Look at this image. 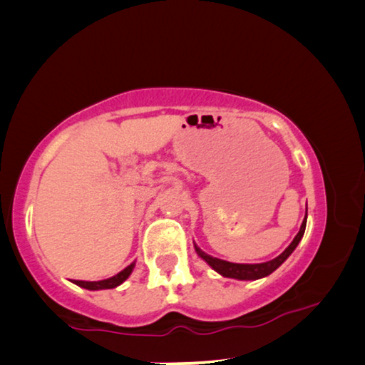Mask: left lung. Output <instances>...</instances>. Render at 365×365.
<instances>
[{"label":"left lung","instance_id":"obj_1","mask_svg":"<svg viewBox=\"0 0 365 365\" xmlns=\"http://www.w3.org/2000/svg\"><path fill=\"white\" fill-rule=\"evenodd\" d=\"M306 222H307V212H306L304 220H302L298 235H296V237L293 238V242L289 243L288 248L283 251L280 256H277L275 259H272V261L262 262V264L228 262V261H224V259H217V257L209 256L207 252L202 251L196 243H195V251L197 252V256H200L202 261H206L222 277H227V279H235V280H259V279H264V277L270 275L272 272L279 269L280 265L289 257V255H292V252L296 250V246H298L299 242H301L302 235H304Z\"/></svg>","mask_w":365,"mask_h":365}]
</instances>
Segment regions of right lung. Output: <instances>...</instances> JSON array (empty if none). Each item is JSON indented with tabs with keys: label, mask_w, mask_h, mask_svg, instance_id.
Returning <instances> with one entry per match:
<instances>
[{
	"label": "right lung",
	"mask_w": 365,
	"mask_h": 365,
	"mask_svg": "<svg viewBox=\"0 0 365 365\" xmlns=\"http://www.w3.org/2000/svg\"><path fill=\"white\" fill-rule=\"evenodd\" d=\"M135 269V262H132L130 265H127L125 269L120 270L119 274H115L114 277H110V279H104L100 282H83V280H73V283L78 287H82L85 289H90V292H98V289H110V288H115L122 285L123 282H125L128 277Z\"/></svg>",
	"instance_id": "add662e5"
}]
</instances>
